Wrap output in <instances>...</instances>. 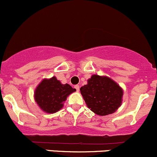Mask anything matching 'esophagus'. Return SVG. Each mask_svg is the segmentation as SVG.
Wrapping results in <instances>:
<instances>
[{
    "mask_svg": "<svg viewBox=\"0 0 157 157\" xmlns=\"http://www.w3.org/2000/svg\"><path fill=\"white\" fill-rule=\"evenodd\" d=\"M75 90H77V91H79V85H75Z\"/></svg>",
    "mask_w": 157,
    "mask_h": 157,
    "instance_id": "obj_1",
    "label": "esophagus"
}]
</instances>
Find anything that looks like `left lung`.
<instances>
[{
	"label": "left lung",
	"mask_w": 157,
	"mask_h": 157,
	"mask_svg": "<svg viewBox=\"0 0 157 157\" xmlns=\"http://www.w3.org/2000/svg\"><path fill=\"white\" fill-rule=\"evenodd\" d=\"M80 90L87 107L98 115L112 114L121 105L122 88L108 77L93 75Z\"/></svg>",
	"instance_id": "8db88e82"
}]
</instances>
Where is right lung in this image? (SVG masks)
I'll list each match as a JSON object with an SVG mask.
<instances>
[{
	"mask_svg": "<svg viewBox=\"0 0 157 157\" xmlns=\"http://www.w3.org/2000/svg\"><path fill=\"white\" fill-rule=\"evenodd\" d=\"M68 84L62 85L55 77L44 79L36 87L34 93L35 100L43 111L55 113L63 107L67 97L75 91Z\"/></svg>",
	"mask_w": 157,
	"mask_h": 157,
	"instance_id": "right-lung-1",
	"label": "right lung"
}]
</instances>
